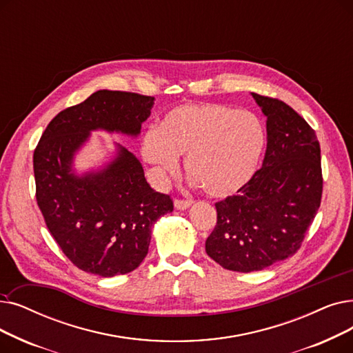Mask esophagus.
<instances>
[{"instance_id":"34e87169","label":"esophagus","mask_w":353,"mask_h":353,"mask_svg":"<svg viewBox=\"0 0 353 353\" xmlns=\"http://www.w3.org/2000/svg\"><path fill=\"white\" fill-rule=\"evenodd\" d=\"M192 203H193L192 199H176V201H174V206L180 210L188 209L189 206H192Z\"/></svg>"}]
</instances>
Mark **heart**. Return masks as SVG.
<instances>
[{
	"label": "heart",
	"instance_id": "heart-1",
	"mask_svg": "<svg viewBox=\"0 0 353 353\" xmlns=\"http://www.w3.org/2000/svg\"><path fill=\"white\" fill-rule=\"evenodd\" d=\"M265 147L261 119L223 103H181L168 111L159 127L141 135V157L152 174L164 179L186 156L188 176L213 197L239 192L254 177Z\"/></svg>",
	"mask_w": 353,
	"mask_h": 353
}]
</instances>
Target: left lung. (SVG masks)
<instances>
[{
	"label": "left lung",
	"mask_w": 353,
	"mask_h": 353,
	"mask_svg": "<svg viewBox=\"0 0 353 353\" xmlns=\"http://www.w3.org/2000/svg\"><path fill=\"white\" fill-rule=\"evenodd\" d=\"M267 117L263 165L236 194L214 203L208 255L226 270L261 271L293 256L320 208V144L314 130L285 102L252 94Z\"/></svg>",
	"instance_id": "8db88e82"
}]
</instances>
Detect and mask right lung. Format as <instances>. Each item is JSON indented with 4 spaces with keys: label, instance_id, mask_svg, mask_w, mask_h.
<instances>
[{
    "label": "right lung",
    "instance_id": "add662e5",
    "mask_svg": "<svg viewBox=\"0 0 353 353\" xmlns=\"http://www.w3.org/2000/svg\"><path fill=\"white\" fill-rule=\"evenodd\" d=\"M154 98L125 90H98L60 111L34 150L36 201L50 235L82 271L114 277L131 272L148 252L151 226L173 210V199L152 189L130 151L98 173L78 177L74 152L89 131L137 135Z\"/></svg>",
    "mask_w": 353,
    "mask_h": 353
}]
</instances>
